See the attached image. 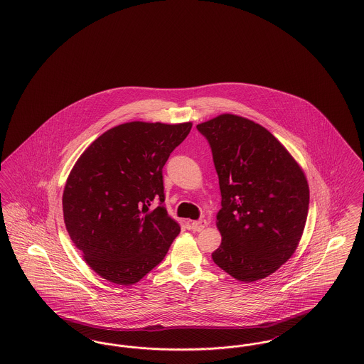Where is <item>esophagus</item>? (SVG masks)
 I'll return each mask as SVG.
<instances>
[{"mask_svg":"<svg viewBox=\"0 0 364 364\" xmlns=\"http://www.w3.org/2000/svg\"><path fill=\"white\" fill-rule=\"evenodd\" d=\"M206 226H208V221H206V220H199V221L191 223V229H192L193 232H202Z\"/></svg>","mask_w":364,"mask_h":364,"instance_id":"obj_1","label":"esophagus"}]
</instances>
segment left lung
<instances>
[{"label":"left lung","mask_w":364,"mask_h":364,"mask_svg":"<svg viewBox=\"0 0 364 364\" xmlns=\"http://www.w3.org/2000/svg\"><path fill=\"white\" fill-rule=\"evenodd\" d=\"M208 139L220 180L221 245L214 263L252 282L294 255L309 214L310 190L301 168L266 128L236 114L196 125Z\"/></svg>","instance_id":"left-lung-1"}]
</instances>
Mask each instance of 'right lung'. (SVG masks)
Returning a JSON list of instances; mask_svg holds the SVG:
<instances>
[{"mask_svg":"<svg viewBox=\"0 0 364 364\" xmlns=\"http://www.w3.org/2000/svg\"><path fill=\"white\" fill-rule=\"evenodd\" d=\"M191 128L192 122H125L95 139L72 168L64 223L87 264L105 279L136 284L180 233L164 206L162 168Z\"/></svg>","mask_w":364,"mask_h":364,"instance_id":"obj_1","label":"right lung"}]
</instances>
